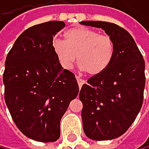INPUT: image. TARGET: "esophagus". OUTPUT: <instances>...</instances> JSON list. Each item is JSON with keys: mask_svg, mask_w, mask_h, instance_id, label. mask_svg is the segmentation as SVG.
<instances>
[{"mask_svg": "<svg viewBox=\"0 0 149 149\" xmlns=\"http://www.w3.org/2000/svg\"><path fill=\"white\" fill-rule=\"evenodd\" d=\"M76 80H77V83H78V86H79V88H81V87H82V85L85 83V80L80 78L79 76H76Z\"/></svg>", "mask_w": 149, "mask_h": 149, "instance_id": "1", "label": "esophagus"}]
</instances>
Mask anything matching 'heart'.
Here are the masks:
<instances>
[{
    "label": "heart",
    "mask_w": 149,
    "mask_h": 149,
    "mask_svg": "<svg viewBox=\"0 0 149 149\" xmlns=\"http://www.w3.org/2000/svg\"><path fill=\"white\" fill-rule=\"evenodd\" d=\"M65 42L53 40L52 47L62 68L71 69L76 61L87 74L96 75L105 71L113 61L115 42L106 34L86 27H75L64 33Z\"/></svg>",
    "instance_id": "b5f03b06"
}]
</instances>
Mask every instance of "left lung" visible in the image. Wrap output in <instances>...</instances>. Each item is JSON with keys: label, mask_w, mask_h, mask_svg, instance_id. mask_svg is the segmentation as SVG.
Listing matches in <instances>:
<instances>
[{"label": "left lung", "mask_w": 149, "mask_h": 149, "mask_svg": "<svg viewBox=\"0 0 149 149\" xmlns=\"http://www.w3.org/2000/svg\"><path fill=\"white\" fill-rule=\"evenodd\" d=\"M81 24L102 28L113 38L116 47L108 68L91 76L80 89L84 132L92 140L115 139L126 132L143 104L145 60L132 35L117 24L104 21Z\"/></svg>", "instance_id": "1"}]
</instances>
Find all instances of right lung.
Listing matches in <instances>:
<instances>
[{"label":"right lung","mask_w":149,"mask_h":149,"mask_svg":"<svg viewBox=\"0 0 149 149\" xmlns=\"http://www.w3.org/2000/svg\"><path fill=\"white\" fill-rule=\"evenodd\" d=\"M63 21L37 24L18 36L7 54L4 100L15 124L35 141L55 142L60 123L79 91L75 75L62 69L53 51V37Z\"/></svg>","instance_id":"right-lung-1"}]
</instances>
